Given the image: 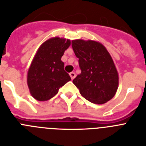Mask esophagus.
<instances>
[{"label":"esophagus","instance_id":"34e87169","mask_svg":"<svg viewBox=\"0 0 146 146\" xmlns=\"http://www.w3.org/2000/svg\"><path fill=\"white\" fill-rule=\"evenodd\" d=\"M70 76L71 79H73L76 77L75 73H73V72H71V73H70Z\"/></svg>","mask_w":146,"mask_h":146}]
</instances>
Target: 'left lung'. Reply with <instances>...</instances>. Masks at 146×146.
Segmentation results:
<instances>
[{
	"mask_svg": "<svg viewBox=\"0 0 146 146\" xmlns=\"http://www.w3.org/2000/svg\"><path fill=\"white\" fill-rule=\"evenodd\" d=\"M81 73L73 80L81 95L93 104L111 100L118 89V75L112 57L101 43L92 40L72 41Z\"/></svg>",
	"mask_w": 146,
	"mask_h": 146,
	"instance_id": "1",
	"label": "left lung"
}]
</instances>
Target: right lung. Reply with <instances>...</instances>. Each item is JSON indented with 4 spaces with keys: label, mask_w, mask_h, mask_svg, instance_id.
Wrapping results in <instances>:
<instances>
[{
    "label": "right lung",
    "mask_w": 146,
    "mask_h": 146,
    "mask_svg": "<svg viewBox=\"0 0 146 146\" xmlns=\"http://www.w3.org/2000/svg\"><path fill=\"white\" fill-rule=\"evenodd\" d=\"M70 46V40L54 37L46 40L39 48L28 73V88L36 100H49L71 80L61 60Z\"/></svg>",
    "instance_id": "1"
}]
</instances>
